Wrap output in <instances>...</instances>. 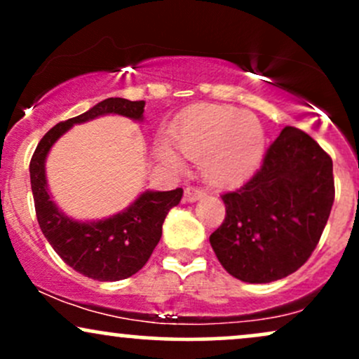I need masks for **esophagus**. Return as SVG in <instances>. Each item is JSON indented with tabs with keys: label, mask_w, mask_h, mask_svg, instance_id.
Returning a JSON list of instances; mask_svg holds the SVG:
<instances>
[{
	"label": "esophagus",
	"mask_w": 359,
	"mask_h": 359,
	"mask_svg": "<svg viewBox=\"0 0 359 359\" xmlns=\"http://www.w3.org/2000/svg\"><path fill=\"white\" fill-rule=\"evenodd\" d=\"M205 192L203 189H197V187H187L184 191V199L187 201V203H194V201L201 199V197H204Z\"/></svg>",
	"instance_id": "34e87169"
}]
</instances>
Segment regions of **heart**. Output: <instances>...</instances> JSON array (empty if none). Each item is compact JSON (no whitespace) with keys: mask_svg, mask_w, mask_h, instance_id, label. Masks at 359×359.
Instances as JSON below:
<instances>
[{"mask_svg":"<svg viewBox=\"0 0 359 359\" xmlns=\"http://www.w3.org/2000/svg\"><path fill=\"white\" fill-rule=\"evenodd\" d=\"M185 156L199 160L201 174L212 187H233L257 170L265 151V133L253 114L229 106L199 104L185 114L174 133ZM160 158L179 167L168 148Z\"/></svg>","mask_w":359,"mask_h":359,"instance_id":"1","label":"heart"}]
</instances>
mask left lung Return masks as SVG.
Segmentation results:
<instances>
[{"label":"left lung","mask_w":359,"mask_h":359,"mask_svg":"<svg viewBox=\"0 0 359 359\" xmlns=\"http://www.w3.org/2000/svg\"><path fill=\"white\" fill-rule=\"evenodd\" d=\"M221 199L224 221L209 236L221 265L243 282H275L297 271L320 240L334 203L332 160L285 126L255 175Z\"/></svg>","instance_id":"1"}]
</instances>
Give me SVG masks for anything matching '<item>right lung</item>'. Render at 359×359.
<instances>
[{
    "label": "right lung",
    "mask_w": 359,
    "mask_h": 359,
    "mask_svg": "<svg viewBox=\"0 0 359 359\" xmlns=\"http://www.w3.org/2000/svg\"><path fill=\"white\" fill-rule=\"evenodd\" d=\"M145 101L108 97L79 116L60 121L48 130L30 160V182L35 212L43 236L55 253L84 277L116 282L131 277L148 262L162 236V224L174 205L182 199V189L167 192H143L125 211L102 221L81 222L65 216L50 199L45 179V158L53 143L77 123L102 114H121L143 119Z\"/></svg>",
    "instance_id": "obj_1"
}]
</instances>
